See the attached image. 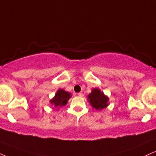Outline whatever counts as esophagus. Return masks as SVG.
Listing matches in <instances>:
<instances>
[{
  "mask_svg": "<svg viewBox=\"0 0 156 156\" xmlns=\"http://www.w3.org/2000/svg\"><path fill=\"white\" fill-rule=\"evenodd\" d=\"M78 96H79V97H83V93H81V92H79V93H78Z\"/></svg>",
  "mask_w": 156,
  "mask_h": 156,
  "instance_id": "1",
  "label": "esophagus"
}]
</instances>
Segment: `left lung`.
Listing matches in <instances>:
<instances>
[{
  "label": "left lung",
  "mask_w": 156,
  "mask_h": 156,
  "mask_svg": "<svg viewBox=\"0 0 156 156\" xmlns=\"http://www.w3.org/2000/svg\"><path fill=\"white\" fill-rule=\"evenodd\" d=\"M88 99L91 106L97 110H102L108 106V98L98 89H92L91 93L88 96Z\"/></svg>",
  "instance_id": "obj_1"
}]
</instances>
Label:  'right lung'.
Instances as JSON below:
<instances>
[{"label": "right lung", "instance_id": "add662e5", "mask_svg": "<svg viewBox=\"0 0 156 156\" xmlns=\"http://www.w3.org/2000/svg\"><path fill=\"white\" fill-rule=\"evenodd\" d=\"M71 96L72 94L70 93L64 91L63 89H59L55 94V97L50 101V102L53 104L56 108L65 106Z\"/></svg>", "mask_w": 156, "mask_h": 156}]
</instances>
